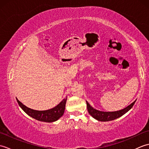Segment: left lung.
<instances>
[{
	"label": "left lung",
	"mask_w": 149,
	"mask_h": 149,
	"mask_svg": "<svg viewBox=\"0 0 149 149\" xmlns=\"http://www.w3.org/2000/svg\"><path fill=\"white\" fill-rule=\"evenodd\" d=\"M136 102V100L134 101L130 105L126 107L125 108L117 111H113V112H105V111H101L97 110L94 109L93 107H91L90 104L86 101L87 104V109L90 115L93 117L95 119H96L99 121L101 122H108L111 120H115L116 118H119V117L122 116L123 115L127 113L128 111L130 110Z\"/></svg>",
	"instance_id": "1"
}]
</instances>
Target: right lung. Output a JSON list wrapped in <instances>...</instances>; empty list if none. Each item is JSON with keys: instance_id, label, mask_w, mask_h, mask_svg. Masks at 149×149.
<instances>
[{"instance_id": "1", "label": "right lung", "mask_w": 149, "mask_h": 149, "mask_svg": "<svg viewBox=\"0 0 149 149\" xmlns=\"http://www.w3.org/2000/svg\"><path fill=\"white\" fill-rule=\"evenodd\" d=\"M67 98L63 99L58 105L53 108L45 111H37L27 107L20 102L17 99L18 104L24 111L32 118L38 121L45 122H53L58 120L61 117L64 113L65 109V104Z\"/></svg>"}]
</instances>
